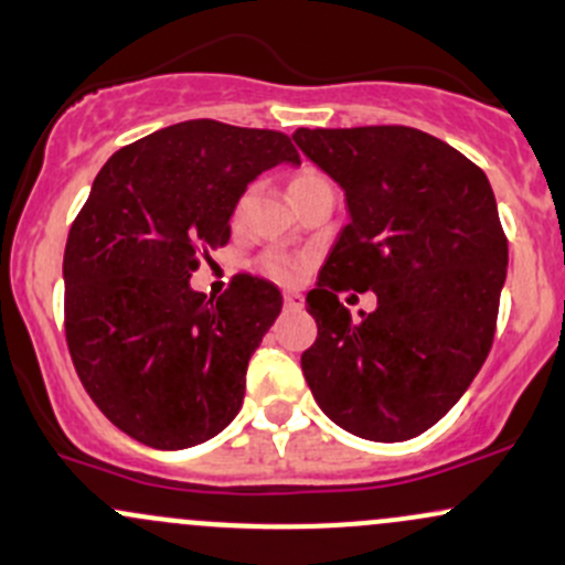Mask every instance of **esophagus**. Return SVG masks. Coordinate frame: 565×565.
Instances as JSON below:
<instances>
[{"mask_svg":"<svg viewBox=\"0 0 565 565\" xmlns=\"http://www.w3.org/2000/svg\"><path fill=\"white\" fill-rule=\"evenodd\" d=\"M284 306H287L289 311H300V308H302V295L300 292H287V295H284Z\"/></svg>","mask_w":565,"mask_h":565,"instance_id":"34e87169","label":"esophagus"}]
</instances>
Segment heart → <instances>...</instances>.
<instances>
[{
    "label": "heart",
    "mask_w": 565,
    "mask_h": 565,
    "mask_svg": "<svg viewBox=\"0 0 565 565\" xmlns=\"http://www.w3.org/2000/svg\"><path fill=\"white\" fill-rule=\"evenodd\" d=\"M321 173L313 171V169H302L297 171L292 179H289V190H297V188H306V184H313V182H321ZM302 268H306V263L302 259L292 257V254H284V252H270L263 257V270L268 273L270 278H276V281H284V284H292L300 278Z\"/></svg>",
    "instance_id": "1"
}]
</instances>
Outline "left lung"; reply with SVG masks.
<instances>
[{
  "instance_id": "1",
  "label": "left lung",
  "mask_w": 565,
  "mask_h": 565,
  "mask_svg": "<svg viewBox=\"0 0 565 565\" xmlns=\"http://www.w3.org/2000/svg\"><path fill=\"white\" fill-rule=\"evenodd\" d=\"M308 160L345 192L349 225L306 297L313 399L338 426L402 443L461 399L493 345L507 235L491 182L437 136L407 126L297 128ZM375 291L353 320L337 295Z\"/></svg>"
}]
</instances>
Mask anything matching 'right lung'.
I'll list each match as a JSON object with an SVG mask.
<instances>
[{"label": "right lung", "instance_id": "obj_1", "mask_svg": "<svg viewBox=\"0 0 565 565\" xmlns=\"http://www.w3.org/2000/svg\"><path fill=\"white\" fill-rule=\"evenodd\" d=\"M278 163H300L287 134L177 122L111 154L74 220L64 252L74 370L98 411L150 448L206 443L241 411L281 292L241 273L206 300L190 276L231 241L249 182Z\"/></svg>", "mask_w": 565, "mask_h": 565}]
</instances>
